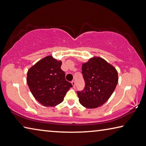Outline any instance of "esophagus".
Segmentation results:
<instances>
[{"mask_svg":"<svg viewBox=\"0 0 146 146\" xmlns=\"http://www.w3.org/2000/svg\"><path fill=\"white\" fill-rule=\"evenodd\" d=\"M71 84H72L73 87H75V80H73V81H71Z\"/></svg>","mask_w":146,"mask_h":146,"instance_id":"esophagus-1","label":"esophagus"}]
</instances>
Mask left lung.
<instances>
[{"label":"left lung","instance_id":"1","mask_svg":"<svg viewBox=\"0 0 146 146\" xmlns=\"http://www.w3.org/2000/svg\"><path fill=\"white\" fill-rule=\"evenodd\" d=\"M84 89L77 92L79 102L88 108L102 106L114 92L118 82L117 71L102 58L94 56L82 65Z\"/></svg>","mask_w":146,"mask_h":146}]
</instances>
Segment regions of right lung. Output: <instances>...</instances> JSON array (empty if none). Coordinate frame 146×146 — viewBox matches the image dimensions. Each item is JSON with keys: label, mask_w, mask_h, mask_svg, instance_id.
<instances>
[{"label": "right lung", "mask_w": 146, "mask_h": 146, "mask_svg": "<svg viewBox=\"0 0 146 146\" xmlns=\"http://www.w3.org/2000/svg\"><path fill=\"white\" fill-rule=\"evenodd\" d=\"M62 61L52 56L43 58L27 72L29 89L37 101L45 106H55L61 103L67 92L73 87L66 80L61 69Z\"/></svg>", "instance_id": "1"}]
</instances>
